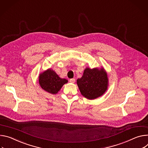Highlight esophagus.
<instances>
[{
	"label": "esophagus",
	"mask_w": 148,
	"mask_h": 148,
	"mask_svg": "<svg viewBox=\"0 0 148 148\" xmlns=\"http://www.w3.org/2000/svg\"><path fill=\"white\" fill-rule=\"evenodd\" d=\"M69 82H71V83H75V79L74 78L71 79L69 80Z\"/></svg>",
	"instance_id": "1"
}]
</instances>
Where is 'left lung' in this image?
<instances>
[{"label":"left lung","instance_id":"1","mask_svg":"<svg viewBox=\"0 0 148 148\" xmlns=\"http://www.w3.org/2000/svg\"><path fill=\"white\" fill-rule=\"evenodd\" d=\"M108 79L106 72L102 68L85 69L81 78L77 79V84L84 96L94 99L102 95L107 90Z\"/></svg>","mask_w":148,"mask_h":148}]
</instances>
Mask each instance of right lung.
I'll use <instances>...</instances> for the list:
<instances>
[{
	"instance_id": "1",
	"label": "right lung",
	"mask_w": 148,
	"mask_h": 148,
	"mask_svg": "<svg viewBox=\"0 0 148 148\" xmlns=\"http://www.w3.org/2000/svg\"><path fill=\"white\" fill-rule=\"evenodd\" d=\"M39 84L45 91L56 94L62 86L68 82V80L60 78L53 70L48 69L39 76Z\"/></svg>"
}]
</instances>
